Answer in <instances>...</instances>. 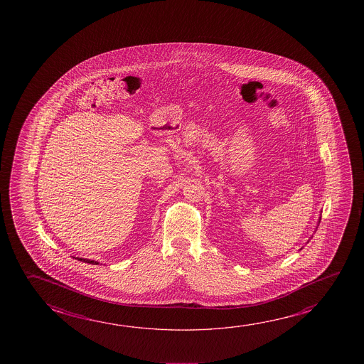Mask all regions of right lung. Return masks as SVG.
<instances>
[{
  "label": "right lung",
  "mask_w": 364,
  "mask_h": 364,
  "mask_svg": "<svg viewBox=\"0 0 364 364\" xmlns=\"http://www.w3.org/2000/svg\"><path fill=\"white\" fill-rule=\"evenodd\" d=\"M77 260H80V262H87V264H94V265H97L99 262H95V260H90V259H82V257H76Z\"/></svg>",
  "instance_id": "1"
}]
</instances>
